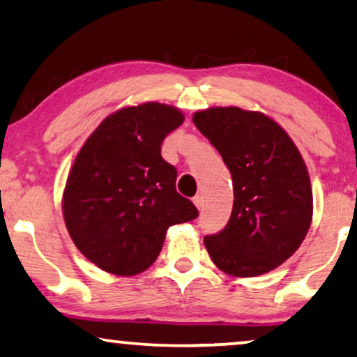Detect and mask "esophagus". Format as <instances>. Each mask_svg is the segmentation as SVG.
I'll list each match as a JSON object with an SVG mask.
<instances>
[{
	"instance_id": "1",
	"label": "esophagus",
	"mask_w": 357,
	"mask_h": 357,
	"mask_svg": "<svg viewBox=\"0 0 357 357\" xmlns=\"http://www.w3.org/2000/svg\"><path fill=\"white\" fill-rule=\"evenodd\" d=\"M193 203L198 209H202L203 208V197H202V195H197V197H193Z\"/></svg>"
}]
</instances>
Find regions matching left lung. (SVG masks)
<instances>
[{
    "instance_id": "obj_1",
    "label": "left lung",
    "mask_w": 357,
    "mask_h": 357,
    "mask_svg": "<svg viewBox=\"0 0 357 357\" xmlns=\"http://www.w3.org/2000/svg\"><path fill=\"white\" fill-rule=\"evenodd\" d=\"M193 123L222 155L234 182L227 226L204 237L214 265L252 278L284 263L307 236L314 198L310 177L289 135L261 112L211 107Z\"/></svg>"
}]
</instances>
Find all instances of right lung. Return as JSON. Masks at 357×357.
Masks as SVG:
<instances>
[{"label": "right lung", "instance_id": "obj_1", "mask_svg": "<svg viewBox=\"0 0 357 357\" xmlns=\"http://www.w3.org/2000/svg\"><path fill=\"white\" fill-rule=\"evenodd\" d=\"M177 107L146 102L110 114L82 144L63 192V218L82 255L100 270L135 276L153 265L174 224L198 209L175 190L177 169L160 144L183 123Z\"/></svg>", "mask_w": 357, "mask_h": 357}]
</instances>
